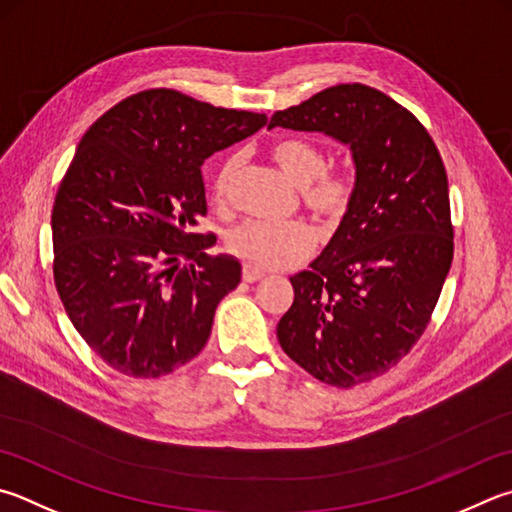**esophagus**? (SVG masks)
<instances>
[{
  "label": "esophagus",
  "mask_w": 512,
  "mask_h": 512,
  "mask_svg": "<svg viewBox=\"0 0 512 512\" xmlns=\"http://www.w3.org/2000/svg\"><path fill=\"white\" fill-rule=\"evenodd\" d=\"M264 275H266L264 271H259V268L250 266V264H244V271H241V277H244V282H248V284L259 282Z\"/></svg>",
  "instance_id": "esophagus-1"
}]
</instances>
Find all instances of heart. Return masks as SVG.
<instances>
[{
	"label": "heart",
	"instance_id": "b5f03b06",
	"mask_svg": "<svg viewBox=\"0 0 512 512\" xmlns=\"http://www.w3.org/2000/svg\"><path fill=\"white\" fill-rule=\"evenodd\" d=\"M271 159L286 174V179L304 188V203L313 212L336 219L347 210L351 199V185L345 176L327 172V156L318 145L304 138H284L271 145ZM241 159L237 154L228 156L221 163L212 183V194L217 201H226L230 185L235 181ZM228 250L241 262L262 271H277L304 262L313 255L315 235L313 230L291 221V224H268V221H244L228 232Z\"/></svg>",
	"mask_w": 512,
	"mask_h": 512
}]
</instances>
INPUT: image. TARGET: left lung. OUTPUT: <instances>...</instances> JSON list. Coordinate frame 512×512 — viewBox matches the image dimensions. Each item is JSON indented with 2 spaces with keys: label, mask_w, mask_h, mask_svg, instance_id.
<instances>
[{
  "label": "left lung",
  "mask_w": 512,
  "mask_h": 512,
  "mask_svg": "<svg viewBox=\"0 0 512 512\" xmlns=\"http://www.w3.org/2000/svg\"><path fill=\"white\" fill-rule=\"evenodd\" d=\"M318 132L349 147L356 183L311 271L291 277L286 356L327 385L385 374L421 338L452 264L448 174L414 114L365 85L329 87L275 111L268 129Z\"/></svg>",
  "instance_id": "left-lung-1"
}]
</instances>
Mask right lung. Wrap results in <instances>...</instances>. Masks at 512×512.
Returning <instances> with one entry per match:
<instances>
[{
	"instance_id": "obj_1",
	"label": "right lung",
	"mask_w": 512,
	"mask_h": 512,
	"mask_svg": "<svg viewBox=\"0 0 512 512\" xmlns=\"http://www.w3.org/2000/svg\"><path fill=\"white\" fill-rule=\"evenodd\" d=\"M264 125V114L150 89L82 136L53 203V275L73 327L120 374L159 378L206 347L241 264L206 255L215 239L194 232L201 165Z\"/></svg>"
}]
</instances>
